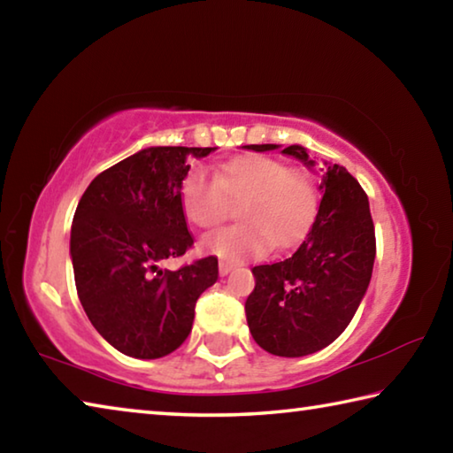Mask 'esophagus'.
Returning a JSON list of instances; mask_svg holds the SVG:
<instances>
[{"label":"esophagus","mask_w":453,"mask_h":453,"mask_svg":"<svg viewBox=\"0 0 453 453\" xmlns=\"http://www.w3.org/2000/svg\"><path fill=\"white\" fill-rule=\"evenodd\" d=\"M234 267H235V264L226 262V259H221V262H219V275H224V278H226V275H227L229 272H232Z\"/></svg>","instance_id":"1"}]
</instances>
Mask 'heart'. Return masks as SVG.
Wrapping results in <instances>:
<instances>
[{
    "label": "heart",
    "mask_w": 453,
    "mask_h": 453,
    "mask_svg": "<svg viewBox=\"0 0 453 453\" xmlns=\"http://www.w3.org/2000/svg\"><path fill=\"white\" fill-rule=\"evenodd\" d=\"M181 211L189 224L210 229L240 202L242 224L202 237V248L229 262L262 257L275 248L300 243L318 216V188L308 173L267 156H240L210 178L191 170L181 181Z\"/></svg>",
    "instance_id": "heart-1"
}]
</instances>
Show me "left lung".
Returning a JSON list of instances; mask_svg holds the SVG:
<instances>
[{"label":"left lung","mask_w":453,"mask_h":453,"mask_svg":"<svg viewBox=\"0 0 453 453\" xmlns=\"http://www.w3.org/2000/svg\"><path fill=\"white\" fill-rule=\"evenodd\" d=\"M278 145H248L270 151ZM313 165L302 145L283 150ZM316 221L291 257L256 265L245 318L259 348L281 357L324 349L354 318L372 280L375 229L365 191L346 167L327 165Z\"/></svg>","instance_id":"8db88e82"}]
</instances>
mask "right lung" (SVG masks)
Returning a JSON list of instances; mask_svg holds the SVG:
<instances>
[{
	"label": "right lung",
	"instance_id": "1",
	"mask_svg": "<svg viewBox=\"0 0 453 453\" xmlns=\"http://www.w3.org/2000/svg\"><path fill=\"white\" fill-rule=\"evenodd\" d=\"M216 148H148L89 183L72 224L75 288L99 335L121 354L156 359L191 332L196 302L218 281V257L162 270L194 245L181 211L191 157Z\"/></svg>",
	"mask_w": 453,
	"mask_h": 453
}]
</instances>
